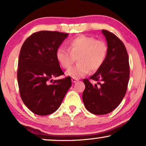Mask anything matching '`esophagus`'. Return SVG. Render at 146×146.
<instances>
[{"mask_svg":"<svg viewBox=\"0 0 146 146\" xmlns=\"http://www.w3.org/2000/svg\"><path fill=\"white\" fill-rule=\"evenodd\" d=\"M71 81H72V82L73 83H75L76 82H77V81H79V79H77V78H72L71 79Z\"/></svg>","mask_w":146,"mask_h":146,"instance_id":"34e87169","label":"esophagus"}]
</instances>
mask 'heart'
Wrapping results in <instances>:
<instances>
[{
    "mask_svg": "<svg viewBox=\"0 0 146 146\" xmlns=\"http://www.w3.org/2000/svg\"><path fill=\"white\" fill-rule=\"evenodd\" d=\"M68 48L59 47L56 50L57 61L64 69H68L78 60L75 67L67 71V75L79 78L92 71H96L103 65L108 54V46L102 40L92 36L79 35L67 43Z\"/></svg>",
    "mask_w": 146,
    "mask_h": 146,
    "instance_id": "1",
    "label": "heart"
}]
</instances>
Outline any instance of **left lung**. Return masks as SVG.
Here are the masks:
<instances>
[{"label":"left lung","mask_w":146,"mask_h":146,"mask_svg":"<svg viewBox=\"0 0 146 146\" xmlns=\"http://www.w3.org/2000/svg\"><path fill=\"white\" fill-rule=\"evenodd\" d=\"M108 46L104 63L90 79L98 82L93 86L84 79L82 98L88 111L102 115L112 112L121 104L129 80V56L124 44L117 36L102 29Z\"/></svg>","instance_id":"left-lung-1"}]
</instances>
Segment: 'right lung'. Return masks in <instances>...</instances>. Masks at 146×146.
<instances>
[{"instance_id":"right-lung-1","label":"right lung","mask_w":146,"mask_h":146,"mask_svg":"<svg viewBox=\"0 0 146 146\" xmlns=\"http://www.w3.org/2000/svg\"><path fill=\"white\" fill-rule=\"evenodd\" d=\"M68 34L40 31L28 37L22 45L18 60L17 82L24 104L38 115H48L59 108L71 86L67 77L52 81L64 73L56 52Z\"/></svg>"}]
</instances>
